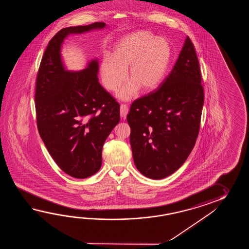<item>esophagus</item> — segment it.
Here are the masks:
<instances>
[{"label":"esophagus","instance_id":"34e87169","mask_svg":"<svg viewBox=\"0 0 249 249\" xmlns=\"http://www.w3.org/2000/svg\"><path fill=\"white\" fill-rule=\"evenodd\" d=\"M128 112H129V108H128V107L126 105H124L122 104L121 106H120V116L123 118H125L127 116V114H128Z\"/></svg>","mask_w":249,"mask_h":249}]
</instances>
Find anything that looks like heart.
Here are the masks:
<instances>
[{"label": "heart", "instance_id": "obj_1", "mask_svg": "<svg viewBox=\"0 0 249 249\" xmlns=\"http://www.w3.org/2000/svg\"><path fill=\"white\" fill-rule=\"evenodd\" d=\"M172 58V48L164 38L151 33L137 31L120 38L113 47L111 56L101 63L102 84L107 90L116 91L128 78L130 81L117 93L124 101H131L142 89L156 90L164 81Z\"/></svg>", "mask_w": 249, "mask_h": 249}]
</instances>
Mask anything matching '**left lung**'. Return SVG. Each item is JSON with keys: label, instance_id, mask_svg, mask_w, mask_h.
Returning <instances> with one entry per match:
<instances>
[{"label": "left lung", "instance_id": "obj_1", "mask_svg": "<svg viewBox=\"0 0 249 249\" xmlns=\"http://www.w3.org/2000/svg\"><path fill=\"white\" fill-rule=\"evenodd\" d=\"M203 104L198 59L186 36L168 76L134 101L127 115L133 161L142 175L160 180L183 164L196 143Z\"/></svg>", "mask_w": 249, "mask_h": 249}]
</instances>
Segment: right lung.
Listing matches in <instances>:
<instances>
[{
	"mask_svg": "<svg viewBox=\"0 0 249 249\" xmlns=\"http://www.w3.org/2000/svg\"><path fill=\"white\" fill-rule=\"evenodd\" d=\"M103 22L66 27L50 41L38 71V131L53 160L67 175L85 179L101 169L102 147L120 120V107L98 80V58L69 71L62 45L70 35L101 30Z\"/></svg>",
	"mask_w": 249,
	"mask_h": 249,
	"instance_id": "obj_1",
	"label": "right lung"
}]
</instances>
